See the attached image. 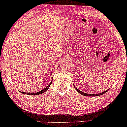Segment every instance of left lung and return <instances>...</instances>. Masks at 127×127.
Instances as JSON below:
<instances>
[{
    "instance_id": "8db88e82",
    "label": "left lung",
    "mask_w": 127,
    "mask_h": 127,
    "mask_svg": "<svg viewBox=\"0 0 127 127\" xmlns=\"http://www.w3.org/2000/svg\"><path fill=\"white\" fill-rule=\"evenodd\" d=\"M74 87H75V88L76 89V90L78 92L79 94H82V95H85V96H90V97H91V96H98V95H102V94H104V93H106L107 92V91H108V90H107L106 91H104V92H102V93H99V94H87V93H83V92H82L81 91H80V90H79L78 88H76V87H75V85H74Z\"/></svg>"
}]
</instances>
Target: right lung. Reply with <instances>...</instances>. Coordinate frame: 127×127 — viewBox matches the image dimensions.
Listing matches in <instances>:
<instances>
[{"instance_id":"right-lung-1","label":"right lung","mask_w":127,"mask_h":127,"mask_svg":"<svg viewBox=\"0 0 127 127\" xmlns=\"http://www.w3.org/2000/svg\"><path fill=\"white\" fill-rule=\"evenodd\" d=\"M52 82V81H51V82L50 83H49V84L47 86V87H46V88H45L44 89H43V90H42L41 91H39V92H37V93H24V92H21V93H23V94H27V95H39V94H42V93H45V91H47L48 90L49 87H50V85H51Z\"/></svg>"}]
</instances>
